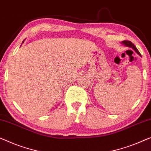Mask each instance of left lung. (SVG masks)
<instances>
[{
    "instance_id": "8db88e82",
    "label": "left lung",
    "mask_w": 151,
    "mask_h": 151,
    "mask_svg": "<svg viewBox=\"0 0 151 151\" xmlns=\"http://www.w3.org/2000/svg\"><path fill=\"white\" fill-rule=\"evenodd\" d=\"M122 43H123L124 45H125L126 46H128V47H132V49H134V50H135V52H136L137 54H138L139 55L141 56V54H140V53H139V52L138 51V50H137V49L136 48V47L135 46L134 43H133L132 42H131L130 41H127V40H125V41H123Z\"/></svg>"
}]
</instances>
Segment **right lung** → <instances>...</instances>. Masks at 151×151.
<instances>
[{"mask_svg":"<svg viewBox=\"0 0 151 151\" xmlns=\"http://www.w3.org/2000/svg\"><path fill=\"white\" fill-rule=\"evenodd\" d=\"M22 43H24V41H22Z\"/></svg>","mask_w":151,"mask_h":151,"instance_id":"right-lung-1","label":"right lung"}]
</instances>
